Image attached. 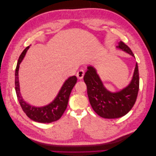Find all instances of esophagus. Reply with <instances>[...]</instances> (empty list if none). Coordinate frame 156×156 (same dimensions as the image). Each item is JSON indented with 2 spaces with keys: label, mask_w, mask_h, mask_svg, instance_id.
Masks as SVG:
<instances>
[{
  "label": "esophagus",
  "mask_w": 156,
  "mask_h": 156,
  "mask_svg": "<svg viewBox=\"0 0 156 156\" xmlns=\"http://www.w3.org/2000/svg\"><path fill=\"white\" fill-rule=\"evenodd\" d=\"M84 71L83 69H79L78 72H77V74H76L77 77L79 79H82L83 78V77H84Z\"/></svg>",
  "instance_id": "esophagus-1"
}]
</instances>
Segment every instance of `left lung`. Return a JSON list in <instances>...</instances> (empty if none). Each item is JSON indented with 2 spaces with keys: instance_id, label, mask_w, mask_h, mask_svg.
<instances>
[{
  "instance_id": "obj_1",
  "label": "left lung",
  "mask_w": 156,
  "mask_h": 156,
  "mask_svg": "<svg viewBox=\"0 0 156 156\" xmlns=\"http://www.w3.org/2000/svg\"><path fill=\"white\" fill-rule=\"evenodd\" d=\"M116 48L126 52L135 58L130 48L120 41ZM87 87L90 103L97 114L104 119H117L126 115L136 101L139 88V75L136 63L133 77L129 84L120 91L112 92L103 84L96 69L91 65L87 66L84 76Z\"/></svg>"
}]
</instances>
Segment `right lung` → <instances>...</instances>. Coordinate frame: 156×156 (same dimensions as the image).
I'll use <instances>...</instances> for the list:
<instances>
[{
    "label": "right lung",
    "mask_w": 156,
    "mask_h": 156,
    "mask_svg": "<svg viewBox=\"0 0 156 156\" xmlns=\"http://www.w3.org/2000/svg\"><path fill=\"white\" fill-rule=\"evenodd\" d=\"M30 46H28L22 52L19 58L15 73V88L18 101L23 111L27 116L31 120L40 123H51L58 120L62 116L65 110L66 109L69 97L75 84L77 83L76 76H72L66 80L62 87L54 100L48 105L42 107H36L30 105L23 100L21 95L20 81H19V69L20 65L24 58L28 49Z\"/></svg>",
    "instance_id": "add662e5"
}]
</instances>
